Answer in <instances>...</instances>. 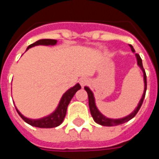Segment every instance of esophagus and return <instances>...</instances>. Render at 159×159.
I'll use <instances>...</instances> for the list:
<instances>
[{
  "mask_svg": "<svg viewBox=\"0 0 159 159\" xmlns=\"http://www.w3.org/2000/svg\"><path fill=\"white\" fill-rule=\"evenodd\" d=\"M79 83L82 87L86 86L87 84L89 83V79H88L87 77H82V78H80Z\"/></svg>",
  "mask_w": 159,
  "mask_h": 159,
  "instance_id": "34e87169",
  "label": "esophagus"
}]
</instances>
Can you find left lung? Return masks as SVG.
<instances>
[{
    "label": "left lung",
    "mask_w": 159,
    "mask_h": 159,
    "mask_svg": "<svg viewBox=\"0 0 159 159\" xmlns=\"http://www.w3.org/2000/svg\"><path fill=\"white\" fill-rule=\"evenodd\" d=\"M130 48L132 50V52H134V49L133 46L129 45ZM135 57H136L137 60V65L140 67V70H142L143 72V80H144V91L143 94L141 96V99L139 101L138 103V106L135 107V109L126 117H121V118H110V117H107L106 116H104L103 114L100 112L99 109L97 108L96 104H95V99H94V96H93V92L91 91L89 87H84V89L86 90L87 93H88V96H89V106L90 112H91V115L93 117L94 122L97 123H99L100 125H103V126H116V125H119V124H123V123H126L128 121H129L130 119H132L136 113L140 110L141 105L143 103L144 98H145V95H146V91H147V75H146V72L144 70L143 66H142V60L140 59V57L139 54H135Z\"/></svg>",
    "instance_id": "8db88e82"
}]
</instances>
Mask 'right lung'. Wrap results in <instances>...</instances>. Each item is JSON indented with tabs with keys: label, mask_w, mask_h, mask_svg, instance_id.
<instances>
[{
	"label": "right lung",
	"mask_w": 159,
	"mask_h": 159,
	"mask_svg": "<svg viewBox=\"0 0 159 159\" xmlns=\"http://www.w3.org/2000/svg\"><path fill=\"white\" fill-rule=\"evenodd\" d=\"M57 40L53 39H41L36 41V42H34L32 44L27 48L26 51L30 48H33L35 46H54L57 44ZM81 89V86L79 83H76V85L72 88H70L69 89L66 91V93H64L61 97V99L59 100V103L58 105V107L55 110L52 111V113L49 114L48 116H46L42 118H38V119H31L29 117H25L20 111H19L17 107L16 110L18 111V113L19 114V116L22 117V119L27 123L30 125L34 127H37V128H44V129H48V128H55V127L59 126L61 123H63V121L65 119L66 117V111H67V107L69 105L70 101L71 100V99L74 96V94Z\"/></svg>",
	"instance_id": "1"
}]
</instances>
